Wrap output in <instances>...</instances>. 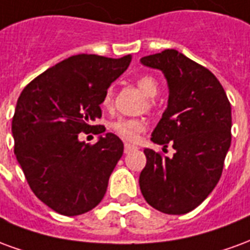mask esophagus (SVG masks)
<instances>
[{
	"mask_svg": "<svg viewBox=\"0 0 250 250\" xmlns=\"http://www.w3.org/2000/svg\"><path fill=\"white\" fill-rule=\"evenodd\" d=\"M132 150H136V147L132 146V145H130V143H125V154H128V152H131Z\"/></svg>",
	"mask_w": 250,
	"mask_h": 250,
	"instance_id": "1",
	"label": "esophagus"
}]
</instances>
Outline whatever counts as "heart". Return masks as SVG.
<instances>
[{"mask_svg":"<svg viewBox=\"0 0 250 250\" xmlns=\"http://www.w3.org/2000/svg\"><path fill=\"white\" fill-rule=\"evenodd\" d=\"M136 87L146 95L147 98H154L158 93L159 85L158 82L150 75H143L136 79ZM112 103V88L109 87L103 95L102 105L104 108H109ZM111 130L125 141L135 142L143 131L146 130V122L138 118H118L111 122Z\"/></svg>","mask_w":250,"mask_h":250,"instance_id":"b5f03b06","label":"heart"}]
</instances>
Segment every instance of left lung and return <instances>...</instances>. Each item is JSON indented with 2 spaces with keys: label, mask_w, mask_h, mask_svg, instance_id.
Returning a JSON list of instances; mask_svg holds the SVG:
<instances>
[{
  "label": "left lung",
  "mask_w": 250,
  "mask_h": 250,
  "mask_svg": "<svg viewBox=\"0 0 250 250\" xmlns=\"http://www.w3.org/2000/svg\"><path fill=\"white\" fill-rule=\"evenodd\" d=\"M163 72L168 104L151 141L175 150L171 158L145 150L139 186L147 204L166 214H186L204 202L224 168L231 142V108L211 72L175 49L142 57Z\"/></svg>",
  "instance_id": "8db88e82"
}]
</instances>
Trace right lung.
<instances>
[{
  "label": "right lung",
  "instance_id": "add662e5",
  "mask_svg": "<svg viewBox=\"0 0 250 250\" xmlns=\"http://www.w3.org/2000/svg\"><path fill=\"white\" fill-rule=\"evenodd\" d=\"M130 62L131 55L71 56L20 95L12 122L14 154L36 197L59 214L87 213L107 191L123 142L107 132L89 145L79 141V134L105 131L93 122L102 118L104 92Z\"/></svg>",
  "mask_w": 250,
  "mask_h": 250
}]
</instances>
